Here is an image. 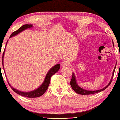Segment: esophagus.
<instances>
[{"instance_id": "obj_1", "label": "esophagus", "mask_w": 120, "mask_h": 120, "mask_svg": "<svg viewBox=\"0 0 120 120\" xmlns=\"http://www.w3.org/2000/svg\"><path fill=\"white\" fill-rule=\"evenodd\" d=\"M69 65H70L69 61H67V60H65V61H63L61 63V67H67V66Z\"/></svg>"}]
</instances>
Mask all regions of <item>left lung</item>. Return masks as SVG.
Segmentation results:
<instances>
[{
	"mask_svg": "<svg viewBox=\"0 0 120 120\" xmlns=\"http://www.w3.org/2000/svg\"><path fill=\"white\" fill-rule=\"evenodd\" d=\"M116 66H115V69H114L113 72V74H112V79H111V81L109 83V84L107 85V86L105 87L104 88H103V89H101V90H96V91H89V90H85V89H82L80 87L78 86V85L76 81H75V75H74V73L72 74V77H71V82H70V84H71V87L73 90L76 93L78 94H81V95H90V94H96L98 93H99L100 91H102L104 90L105 89H107L108 87L109 86V85L111 84V82H112V79H113V77L114 73H115V68Z\"/></svg>",
	"mask_w": 120,
	"mask_h": 120,
	"instance_id": "left-lung-1",
	"label": "left lung"
}]
</instances>
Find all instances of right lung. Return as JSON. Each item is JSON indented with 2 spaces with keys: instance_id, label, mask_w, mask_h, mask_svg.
I'll return each mask as SVG.
<instances>
[{
  "instance_id": "1",
  "label": "right lung",
  "mask_w": 120,
  "mask_h": 120,
  "mask_svg": "<svg viewBox=\"0 0 120 120\" xmlns=\"http://www.w3.org/2000/svg\"><path fill=\"white\" fill-rule=\"evenodd\" d=\"M32 27V25H28V24L24 25H22L21 27H20V28H19L17 30H16V31H15L14 32L12 33L11 35L10 38L11 37L17 35V34H19V33L21 32V31H23V30L26 29L27 28H30V27ZM4 51H5V49L3 53V57H2V59H3L2 64H3V69H4L3 57H4ZM60 64H56V65L54 66V67H52V68L49 71V72L47 73V74L43 83L41 85V86H40L39 88H38V89H36V90L32 91L27 92V93L20 91H19L16 90V89H14L13 87L11 86L10 84L9 83V82H8V83L9 84V86H10L11 87V89L13 90V91H15V93H16L17 94L20 95L25 96V97H26V98H29L39 97V96H42V95L46 91V90H47L48 87H49V83H50L51 78L52 75H53L55 73H56L59 71V69H60Z\"/></svg>"
}]
</instances>
